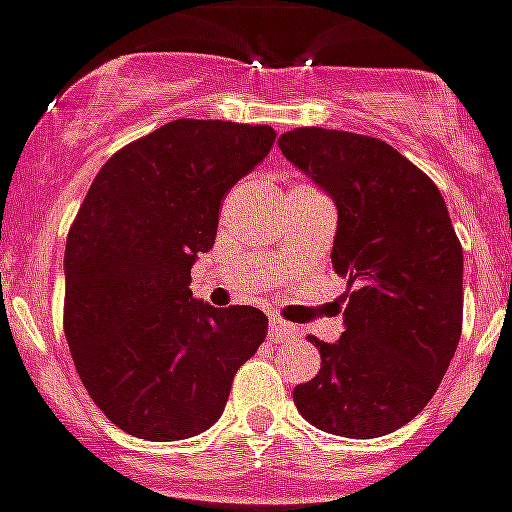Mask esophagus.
<instances>
[{"label":"esophagus","mask_w":512,"mask_h":512,"mask_svg":"<svg viewBox=\"0 0 512 512\" xmlns=\"http://www.w3.org/2000/svg\"><path fill=\"white\" fill-rule=\"evenodd\" d=\"M269 336L274 342H290V339H298V329L292 323L282 321V318H272L269 323Z\"/></svg>","instance_id":"34e87169"}]
</instances>
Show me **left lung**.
I'll use <instances>...</instances> for the list:
<instances>
[{
  "instance_id": "obj_1",
  "label": "left lung",
  "mask_w": 512,
  "mask_h": 512,
  "mask_svg": "<svg viewBox=\"0 0 512 512\" xmlns=\"http://www.w3.org/2000/svg\"><path fill=\"white\" fill-rule=\"evenodd\" d=\"M279 150L336 204L331 264L352 292L339 342L313 381L292 391L310 425L381 438L412 422L456 355L464 318V251L438 186L381 139L305 129Z\"/></svg>"
}]
</instances>
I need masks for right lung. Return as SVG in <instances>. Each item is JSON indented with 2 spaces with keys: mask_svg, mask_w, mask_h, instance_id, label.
Returning <instances> with one entry per match:
<instances>
[{
  "mask_svg": "<svg viewBox=\"0 0 512 512\" xmlns=\"http://www.w3.org/2000/svg\"><path fill=\"white\" fill-rule=\"evenodd\" d=\"M274 139L272 126L170 121L116 152L74 217L64 334L90 399L134 438L209 430L266 339L259 308H212L189 285L217 238L220 202Z\"/></svg>",
  "mask_w": 512,
  "mask_h": 512,
  "instance_id": "add662e5",
  "label": "right lung"
}]
</instances>
